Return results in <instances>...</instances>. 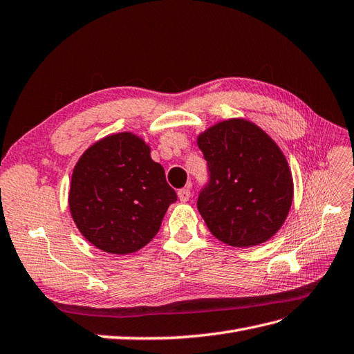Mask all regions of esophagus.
Masks as SVG:
<instances>
[{"label": "esophagus", "instance_id": "esophagus-1", "mask_svg": "<svg viewBox=\"0 0 354 354\" xmlns=\"http://www.w3.org/2000/svg\"><path fill=\"white\" fill-rule=\"evenodd\" d=\"M190 196H192V192L188 190V188H180V190L178 192V197L180 202H187L188 199H190Z\"/></svg>", "mask_w": 354, "mask_h": 354}]
</instances>
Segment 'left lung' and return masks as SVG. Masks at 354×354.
Here are the masks:
<instances>
[{
	"label": "left lung",
	"mask_w": 354,
	"mask_h": 354,
	"mask_svg": "<svg viewBox=\"0 0 354 354\" xmlns=\"http://www.w3.org/2000/svg\"><path fill=\"white\" fill-rule=\"evenodd\" d=\"M197 145L208 176L197 209L211 234L234 248L267 241L283 225L292 202V178L282 151L243 119L217 123Z\"/></svg>",
	"instance_id": "left-lung-1"
}]
</instances>
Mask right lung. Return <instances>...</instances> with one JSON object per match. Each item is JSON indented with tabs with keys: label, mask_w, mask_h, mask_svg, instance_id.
I'll return each mask as SVG.
<instances>
[{
	"label": "right lung",
	"mask_w": 354,
	"mask_h": 354,
	"mask_svg": "<svg viewBox=\"0 0 354 354\" xmlns=\"http://www.w3.org/2000/svg\"><path fill=\"white\" fill-rule=\"evenodd\" d=\"M149 153L142 138L120 133L100 140L78 160L69 209L80 232L97 249L127 254L145 248L178 201Z\"/></svg>",
	"instance_id": "1"
}]
</instances>
